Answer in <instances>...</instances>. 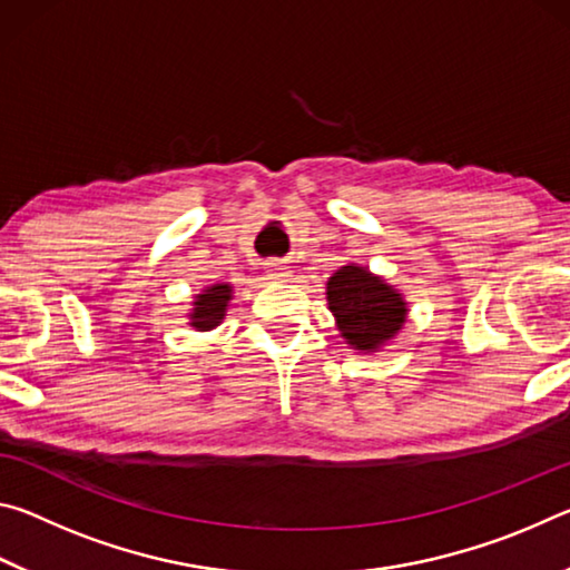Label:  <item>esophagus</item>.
<instances>
[{
	"instance_id": "34e87169",
	"label": "esophagus",
	"mask_w": 570,
	"mask_h": 570,
	"mask_svg": "<svg viewBox=\"0 0 570 570\" xmlns=\"http://www.w3.org/2000/svg\"><path fill=\"white\" fill-rule=\"evenodd\" d=\"M268 272H272V278H276V282H288V272H286L284 264L272 262V264H268Z\"/></svg>"
}]
</instances>
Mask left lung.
<instances>
[{"label": "left lung", "mask_w": 570, "mask_h": 570, "mask_svg": "<svg viewBox=\"0 0 570 570\" xmlns=\"http://www.w3.org/2000/svg\"><path fill=\"white\" fill-rule=\"evenodd\" d=\"M326 304L342 340L356 354L387 346L407 322V298L387 278L362 264H346L326 282Z\"/></svg>", "instance_id": "left-lung-1"}]
</instances>
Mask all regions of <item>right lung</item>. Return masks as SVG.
I'll return each instance as SVG.
<instances>
[{"mask_svg":"<svg viewBox=\"0 0 570 570\" xmlns=\"http://www.w3.org/2000/svg\"><path fill=\"white\" fill-rule=\"evenodd\" d=\"M234 298V284L218 282L206 286L204 292L193 296V304L188 308V324L196 332H210L226 320V312Z\"/></svg>","mask_w":570,"mask_h":570,"instance_id":"right-lung-1","label":"right lung"}]
</instances>
